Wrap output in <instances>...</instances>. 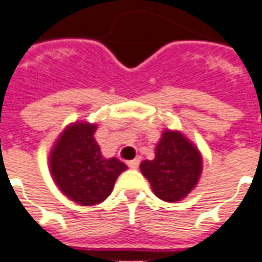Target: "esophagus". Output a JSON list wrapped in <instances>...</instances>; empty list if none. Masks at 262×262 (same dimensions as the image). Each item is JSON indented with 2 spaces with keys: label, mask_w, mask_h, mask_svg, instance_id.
<instances>
[{
  "label": "esophagus",
  "mask_w": 262,
  "mask_h": 262,
  "mask_svg": "<svg viewBox=\"0 0 262 262\" xmlns=\"http://www.w3.org/2000/svg\"><path fill=\"white\" fill-rule=\"evenodd\" d=\"M127 166H129L130 168H133V170L139 168L140 159H139V158H136V159H133V160H129V162H127Z\"/></svg>",
  "instance_id": "34e87169"
}]
</instances>
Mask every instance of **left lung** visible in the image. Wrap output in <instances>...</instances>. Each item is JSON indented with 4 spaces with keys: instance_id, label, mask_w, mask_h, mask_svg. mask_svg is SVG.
Instances as JSON below:
<instances>
[{
    "instance_id": "obj_1",
    "label": "left lung",
    "mask_w": 262,
    "mask_h": 262,
    "mask_svg": "<svg viewBox=\"0 0 262 262\" xmlns=\"http://www.w3.org/2000/svg\"><path fill=\"white\" fill-rule=\"evenodd\" d=\"M140 170L152 191L163 201H181L197 185L203 159L197 148L179 132H164L156 145L155 159L144 160Z\"/></svg>"
}]
</instances>
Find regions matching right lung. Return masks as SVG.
<instances>
[{
  "label": "right lung",
  "instance_id": "1",
  "mask_svg": "<svg viewBox=\"0 0 262 262\" xmlns=\"http://www.w3.org/2000/svg\"><path fill=\"white\" fill-rule=\"evenodd\" d=\"M96 125L79 122L59 136L50 155V170L57 186L80 205H95L111 194L115 179L126 170L117 158L104 159L95 141Z\"/></svg>",
  "mask_w": 262,
  "mask_h": 262
}]
</instances>
